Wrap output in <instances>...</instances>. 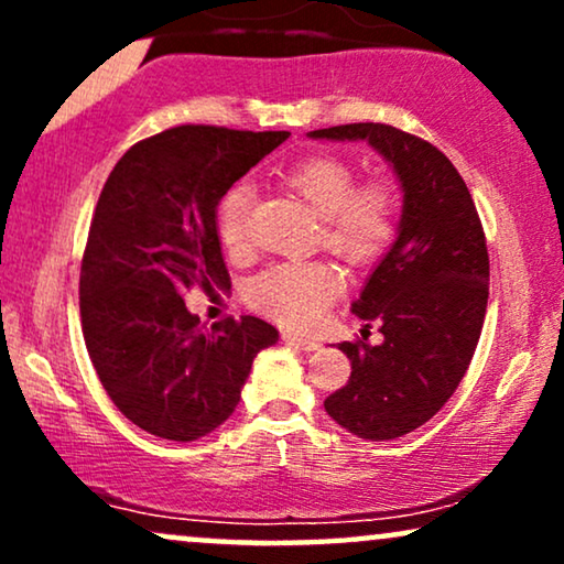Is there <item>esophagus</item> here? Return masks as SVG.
<instances>
[{"instance_id": "esophagus-1", "label": "esophagus", "mask_w": 564, "mask_h": 564, "mask_svg": "<svg viewBox=\"0 0 564 564\" xmlns=\"http://www.w3.org/2000/svg\"><path fill=\"white\" fill-rule=\"evenodd\" d=\"M282 341L284 344H290V346H297V349H303V351H315L318 349V341H315V338H305V336H297V334H282Z\"/></svg>"}]
</instances>
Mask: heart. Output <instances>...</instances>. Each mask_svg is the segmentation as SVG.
<instances>
[{
    "label": "heart",
    "mask_w": 564,
    "mask_h": 564,
    "mask_svg": "<svg viewBox=\"0 0 564 564\" xmlns=\"http://www.w3.org/2000/svg\"><path fill=\"white\" fill-rule=\"evenodd\" d=\"M357 182L349 161L307 156L282 174V184L321 215V241L351 267H367L390 249L398 230V197L388 182ZM251 187L238 182L220 197L215 223L223 249H249ZM341 274L328 261H282L249 282V303L290 328H313L341 292Z\"/></svg>",
    "instance_id": "b5f03b06"
}]
</instances>
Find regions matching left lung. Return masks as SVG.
Returning <instances> with one entry per match:
<instances>
[{
  "instance_id": "8db88e82",
  "label": "left lung",
  "mask_w": 564,
  "mask_h": 564,
  "mask_svg": "<svg viewBox=\"0 0 564 564\" xmlns=\"http://www.w3.org/2000/svg\"><path fill=\"white\" fill-rule=\"evenodd\" d=\"M311 138L367 141L395 169L403 218L354 313L380 323L382 344H338L351 377L326 398L338 426L369 442L411 434L454 395L480 341L490 261L465 180L436 145L382 122L313 130Z\"/></svg>"
}]
</instances>
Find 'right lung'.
Instances as JSON below:
<instances>
[{
	"mask_svg": "<svg viewBox=\"0 0 564 564\" xmlns=\"http://www.w3.org/2000/svg\"><path fill=\"white\" fill-rule=\"evenodd\" d=\"M288 138L176 126L138 141L107 176L82 259V330L107 395L153 436L195 442L218 429L253 357L280 338L253 315L203 334L184 292L230 288L218 203Z\"/></svg>",
	"mask_w": 564,
	"mask_h": 564,
	"instance_id": "right-lung-1",
	"label": "right lung"
}]
</instances>
